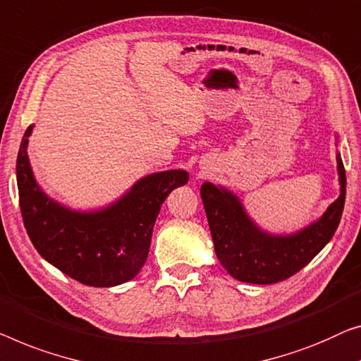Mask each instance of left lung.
I'll list each match as a JSON object with an SVG mask.
<instances>
[{
  "label": "left lung",
  "instance_id": "obj_1",
  "mask_svg": "<svg viewBox=\"0 0 361 361\" xmlns=\"http://www.w3.org/2000/svg\"><path fill=\"white\" fill-rule=\"evenodd\" d=\"M341 195L318 220L288 235L262 230L227 188L202 183L201 197L211 228L215 255L230 276L246 283H276L303 269L329 243L345 202V169L337 152Z\"/></svg>",
  "mask_w": 361,
  "mask_h": 361
}]
</instances>
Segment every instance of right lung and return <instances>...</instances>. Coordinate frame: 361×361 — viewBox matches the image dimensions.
<instances>
[{
  "label": "right lung",
  "instance_id": "1",
  "mask_svg": "<svg viewBox=\"0 0 361 361\" xmlns=\"http://www.w3.org/2000/svg\"><path fill=\"white\" fill-rule=\"evenodd\" d=\"M27 128L16 164L19 206L27 235L43 259L90 287L131 281L147 259L160 206L190 180L186 170H166L137 180L115 202L97 211H74L42 190L32 171Z\"/></svg>",
  "mask_w": 361,
  "mask_h": 361
}]
</instances>
